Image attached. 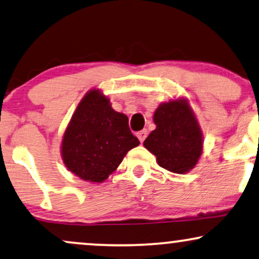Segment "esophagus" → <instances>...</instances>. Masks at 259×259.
<instances>
[{"label": "esophagus", "mask_w": 259, "mask_h": 259, "mask_svg": "<svg viewBox=\"0 0 259 259\" xmlns=\"http://www.w3.org/2000/svg\"><path fill=\"white\" fill-rule=\"evenodd\" d=\"M136 136H138L140 141L143 142V141H145V139L147 138V130H146V129L141 130V132H139L138 134H136Z\"/></svg>", "instance_id": "esophagus-1"}]
</instances>
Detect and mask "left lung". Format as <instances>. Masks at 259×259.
Segmentation results:
<instances>
[{
  "label": "left lung",
  "mask_w": 259,
  "mask_h": 259,
  "mask_svg": "<svg viewBox=\"0 0 259 259\" xmlns=\"http://www.w3.org/2000/svg\"><path fill=\"white\" fill-rule=\"evenodd\" d=\"M157 127L143 146L157 157L158 164L175 174L195 166L202 152V134L186 100L161 104L154 112Z\"/></svg>",
  "instance_id": "obj_1"
}]
</instances>
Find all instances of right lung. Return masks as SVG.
Listing matches in <instances>:
<instances>
[{"label":"right lung","instance_id":"1","mask_svg":"<svg viewBox=\"0 0 259 259\" xmlns=\"http://www.w3.org/2000/svg\"><path fill=\"white\" fill-rule=\"evenodd\" d=\"M140 145L127 117L111 107L99 90L82 99L64 134L61 154L71 172L84 181L104 182L130 149Z\"/></svg>","mask_w":259,"mask_h":259}]
</instances>
